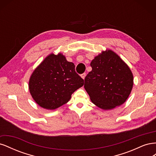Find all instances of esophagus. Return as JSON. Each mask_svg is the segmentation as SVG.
<instances>
[{"mask_svg": "<svg viewBox=\"0 0 156 156\" xmlns=\"http://www.w3.org/2000/svg\"><path fill=\"white\" fill-rule=\"evenodd\" d=\"M81 77L84 79V78H85V77H86V73H84L81 74Z\"/></svg>", "mask_w": 156, "mask_h": 156, "instance_id": "obj_1", "label": "esophagus"}]
</instances>
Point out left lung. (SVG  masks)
Segmentation results:
<instances>
[{
    "instance_id": "1",
    "label": "left lung",
    "mask_w": 156,
    "mask_h": 156,
    "mask_svg": "<svg viewBox=\"0 0 156 156\" xmlns=\"http://www.w3.org/2000/svg\"><path fill=\"white\" fill-rule=\"evenodd\" d=\"M90 66L92 69L84 79V87L92 102L103 110L123 104L133 85V75L127 64L107 49L95 56Z\"/></svg>"
}]
</instances>
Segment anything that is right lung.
Here are the masks:
<instances>
[{"mask_svg":"<svg viewBox=\"0 0 156 156\" xmlns=\"http://www.w3.org/2000/svg\"><path fill=\"white\" fill-rule=\"evenodd\" d=\"M83 84L74 64L59 53L49 55L37 66L30 77L29 88L37 105L54 110L68 102L72 94Z\"/></svg>","mask_w":156,"mask_h":156,"instance_id":"obj_1","label":"right lung"}]
</instances>
